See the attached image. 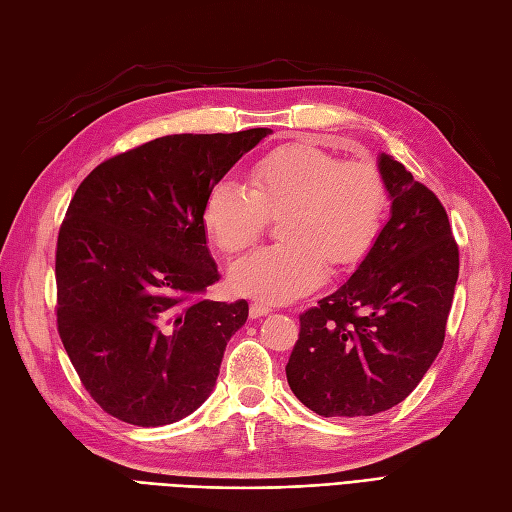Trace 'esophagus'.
<instances>
[{
    "mask_svg": "<svg viewBox=\"0 0 512 512\" xmlns=\"http://www.w3.org/2000/svg\"><path fill=\"white\" fill-rule=\"evenodd\" d=\"M271 312V305L269 303H262V301H254L250 305V316L252 318H260V316H267Z\"/></svg>",
    "mask_w": 512,
    "mask_h": 512,
    "instance_id": "esophagus-1",
    "label": "esophagus"
}]
</instances>
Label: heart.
I'll return each instance as SVG.
<instances>
[{"label": "heart", "instance_id": "obj_1", "mask_svg": "<svg viewBox=\"0 0 512 512\" xmlns=\"http://www.w3.org/2000/svg\"><path fill=\"white\" fill-rule=\"evenodd\" d=\"M386 205L374 166L290 145L252 166L250 188L235 179L215 183L203 222L222 252L237 254L260 239L269 218H282V243L237 260L230 286L245 297L290 301L324 280V265L331 273L359 265L380 235Z\"/></svg>", "mask_w": 512, "mask_h": 512}]
</instances>
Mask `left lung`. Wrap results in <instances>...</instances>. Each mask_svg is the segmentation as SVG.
<instances>
[{"mask_svg":"<svg viewBox=\"0 0 512 512\" xmlns=\"http://www.w3.org/2000/svg\"><path fill=\"white\" fill-rule=\"evenodd\" d=\"M378 168L391 218L350 280L299 316L286 365L292 393L320 416L363 418L404 401L444 344L459 277L448 215L393 156Z\"/></svg>","mask_w":512,"mask_h":512,"instance_id":"8db88e82","label":"left lung"}]
</instances>
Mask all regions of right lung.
<instances>
[{
  "instance_id": "obj_1",
  "label": "right lung",
  "mask_w": 512,
  "mask_h": 512,
  "mask_svg": "<svg viewBox=\"0 0 512 512\" xmlns=\"http://www.w3.org/2000/svg\"><path fill=\"white\" fill-rule=\"evenodd\" d=\"M267 134L162 136L102 162L72 196L55 252L57 331L87 393L119 421L170 425L211 395L250 307L200 299L220 280L203 209Z\"/></svg>"
}]
</instances>
